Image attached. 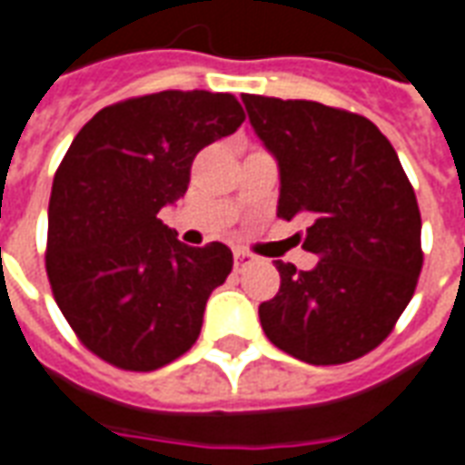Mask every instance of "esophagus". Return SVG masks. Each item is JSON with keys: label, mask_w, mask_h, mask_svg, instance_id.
<instances>
[{"label": "esophagus", "mask_w": 465, "mask_h": 465, "mask_svg": "<svg viewBox=\"0 0 465 465\" xmlns=\"http://www.w3.org/2000/svg\"><path fill=\"white\" fill-rule=\"evenodd\" d=\"M232 257H235V267H242L247 265V262H252V255H250L247 250H242V247H235Z\"/></svg>", "instance_id": "34e87169"}]
</instances>
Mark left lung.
Masks as SVG:
<instances>
[{
  "mask_svg": "<svg viewBox=\"0 0 465 465\" xmlns=\"http://www.w3.org/2000/svg\"><path fill=\"white\" fill-rule=\"evenodd\" d=\"M242 104L280 165L277 215H307L302 247L320 255L312 270L274 262L267 340L317 367L364 357L391 334L423 265L421 213L394 145L369 118L317 101Z\"/></svg>",
  "mask_w": 465,
  "mask_h": 465,
  "instance_id": "obj_1",
  "label": "left lung"
}]
</instances>
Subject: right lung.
Instances as JSON below:
<instances>
[{
    "mask_svg": "<svg viewBox=\"0 0 465 465\" xmlns=\"http://www.w3.org/2000/svg\"><path fill=\"white\" fill-rule=\"evenodd\" d=\"M242 121L232 94L161 91L101 108L71 141L49 200L46 274L71 330L108 364L153 371L198 340L232 252L183 245L158 213L185 195L198 151Z\"/></svg>",
    "mask_w": 465,
    "mask_h": 465,
    "instance_id": "1",
    "label": "right lung"
}]
</instances>
